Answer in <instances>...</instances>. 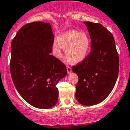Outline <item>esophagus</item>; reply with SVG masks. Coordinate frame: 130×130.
Segmentation results:
<instances>
[{
	"label": "esophagus",
	"mask_w": 130,
	"mask_h": 130,
	"mask_svg": "<svg viewBox=\"0 0 130 130\" xmlns=\"http://www.w3.org/2000/svg\"><path fill=\"white\" fill-rule=\"evenodd\" d=\"M67 73H70L72 72V69H71V67H70L69 65H67Z\"/></svg>",
	"instance_id": "34e87169"
}]
</instances>
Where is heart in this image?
I'll list each match as a JSON object with an SVG mask.
<instances>
[{"mask_svg":"<svg viewBox=\"0 0 130 130\" xmlns=\"http://www.w3.org/2000/svg\"><path fill=\"white\" fill-rule=\"evenodd\" d=\"M90 40L87 34L75 30L64 32L54 43L57 57L61 56V48H65L67 57L73 63H78L87 57L90 48Z\"/></svg>","mask_w":130,"mask_h":130,"instance_id":"1","label":"heart"}]
</instances>
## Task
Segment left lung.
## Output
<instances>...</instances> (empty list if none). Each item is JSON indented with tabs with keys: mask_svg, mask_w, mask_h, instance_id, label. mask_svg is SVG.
I'll return each mask as SVG.
<instances>
[{
	"mask_svg": "<svg viewBox=\"0 0 130 130\" xmlns=\"http://www.w3.org/2000/svg\"><path fill=\"white\" fill-rule=\"evenodd\" d=\"M89 33L90 52L72 70L77 73L75 98L83 105L100 103L115 87L119 72V57L112 33L99 23L84 22Z\"/></svg>",
	"mask_w": 130,
	"mask_h": 130,
	"instance_id": "left-lung-1",
	"label": "left lung"
}]
</instances>
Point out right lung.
I'll return each instance as SVG.
<instances>
[{"mask_svg": "<svg viewBox=\"0 0 130 130\" xmlns=\"http://www.w3.org/2000/svg\"><path fill=\"white\" fill-rule=\"evenodd\" d=\"M54 42L50 23L24 25L11 43L10 71L22 98L32 106L48 109L57 103V84L67 75L66 65L50 54Z\"/></svg>", "mask_w": 130, "mask_h": 130, "instance_id": "right-lung-1", "label": "right lung"}]
</instances>
